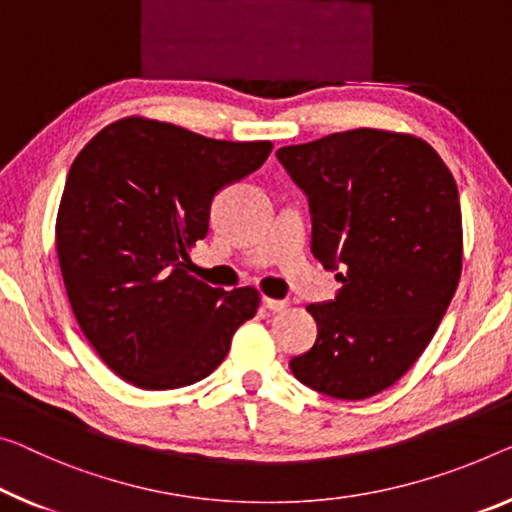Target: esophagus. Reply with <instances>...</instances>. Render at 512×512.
<instances>
[{"label":"esophagus","mask_w":512,"mask_h":512,"mask_svg":"<svg viewBox=\"0 0 512 512\" xmlns=\"http://www.w3.org/2000/svg\"><path fill=\"white\" fill-rule=\"evenodd\" d=\"M263 306L267 311H286L288 302L286 300H270V297H263Z\"/></svg>","instance_id":"obj_1"}]
</instances>
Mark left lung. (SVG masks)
<instances>
[{
	"label": "left lung",
	"instance_id": "left-lung-1",
	"mask_svg": "<svg viewBox=\"0 0 512 512\" xmlns=\"http://www.w3.org/2000/svg\"><path fill=\"white\" fill-rule=\"evenodd\" d=\"M277 160L309 201L313 256L343 283L306 306L318 338L290 371L338 400L375 396L421 357L458 288V187L435 148L398 132H334Z\"/></svg>",
	"mask_w": 512,
	"mask_h": 512
}]
</instances>
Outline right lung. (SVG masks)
I'll return each instance as SVG.
<instances>
[{"mask_svg":"<svg viewBox=\"0 0 512 512\" xmlns=\"http://www.w3.org/2000/svg\"><path fill=\"white\" fill-rule=\"evenodd\" d=\"M270 141H217L130 119L100 130L68 171L57 254L68 302L100 359L139 389L208 377L254 318V288L226 293L190 274L212 199L256 171Z\"/></svg>","mask_w":512,"mask_h":512,"instance_id":"1","label":"right lung"}]
</instances>
